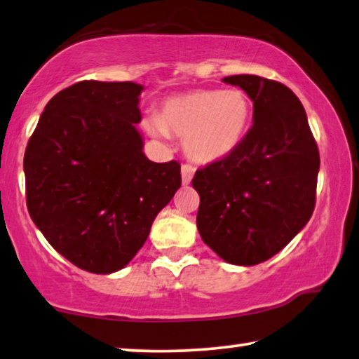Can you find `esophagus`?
<instances>
[{
	"instance_id": "obj_1",
	"label": "esophagus",
	"mask_w": 359,
	"mask_h": 359,
	"mask_svg": "<svg viewBox=\"0 0 359 359\" xmlns=\"http://www.w3.org/2000/svg\"><path fill=\"white\" fill-rule=\"evenodd\" d=\"M182 180H184V184L187 185V184H190V180H191V177H194V174H195V168L191 164H184L182 165Z\"/></svg>"
}]
</instances>
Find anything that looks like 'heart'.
<instances>
[{"label":"heart","instance_id":"1","mask_svg":"<svg viewBox=\"0 0 359 359\" xmlns=\"http://www.w3.org/2000/svg\"><path fill=\"white\" fill-rule=\"evenodd\" d=\"M253 104L243 90H196L169 98L158 121H147L153 135L179 137L198 163L227 158L247 135Z\"/></svg>","mask_w":359,"mask_h":359}]
</instances>
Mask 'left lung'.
Listing matches in <instances>:
<instances>
[{
  "instance_id": "obj_1",
  "label": "left lung",
  "mask_w": 359,
  "mask_h": 359,
  "mask_svg": "<svg viewBox=\"0 0 359 359\" xmlns=\"http://www.w3.org/2000/svg\"><path fill=\"white\" fill-rule=\"evenodd\" d=\"M253 101V126L227 158L198 169L196 227L226 263L269 259L306 226L316 203L319 151L302 101L258 76L224 77Z\"/></svg>"
}]
</instances>
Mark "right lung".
<instances>
[{"instance_id": "1", "label": "right lung", "mask_w": 359, "mask_h": 359, "mask_svg": "<svg viewBox=\"0 0 359 359\" xmlns=\"http://www.w3.org/2000/svg\"><path fill=\"white\" fill-rule=\"evenodd\" d=\"M142 90L96 80L61 90L25 149L32 221L57 253L93 274L130 263L182 184L177 161L153 163L143 153Z\"/></svg>"}]
</instances>
